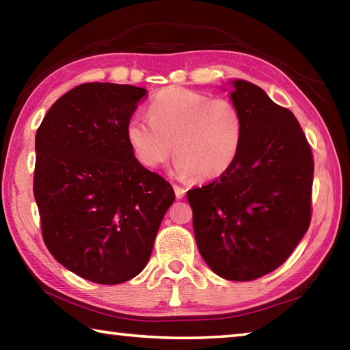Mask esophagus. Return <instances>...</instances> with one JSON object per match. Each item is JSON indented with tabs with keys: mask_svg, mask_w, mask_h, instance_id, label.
<instances>
[{
	"mask_svg": "<svg viewBox=\"0 0 350 350\" xmlns=\"http://www.w3.org/2000/svg\"><path fill=\"white\" fill-rule=\"evenodd\" d=\"M185 191H187L185 188H182L179 185H174V193H176V198L177 199H182L183 196H185Z\"/></svg>",
	"mask_w": 350,
	"mask_h": 350,
	"instance_id": "1",
	"label": "esophagus"
}]
</instances>
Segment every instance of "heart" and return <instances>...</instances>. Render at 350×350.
<instances>
[{
  "mask_svg": "<svg viewBox=\"0 0 350 350\" xmlns=\"http://www.w3.org/2000/svg\"><path fill=\"white\" fill-rule=\"evenodd\" d=\"M244 131V117L234 103L185 88L156 94L148 117L133 116L125 129L128 145L144 167H159L173 151L176 176L199 180H215L232 168Z\"/></svg>",
  "mask_w": 350,
  "mask_h": 350,
  "instance_id": "1",
  "label": "heart"
}]
</instances>
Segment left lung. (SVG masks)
Wrapping results in <instances>:
<instances>
[{
    "mask_svg": "<svg viewBox=\"0 0 350 350\" xmlns=\"http://www.w3.org/2000/svg\"><path fill=\"white\" fill-rule=\"evenodd\" d=\"M228 83L245 123L239 156L187 198L206 265L224 280L252 281L280 267L309 228L313 159L292 112L250 81Z\"/></svg>",
    "mask_w": 350,
    "mask_h": 350,
    "instance_id": "8db88e82",
    "label": "left lung"
}]
</instances>
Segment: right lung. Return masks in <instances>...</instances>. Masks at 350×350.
I'll return each mask as SVG.
<instances>
[{
	"mask_svg": "<svg viewBox=\"0 0 350 350\" xmlns=\"http://www.w3.org/2000/svg\"><path fill=\"white\" fill-rule=\"evenodd\" d=\"M144 88L85 83L51 106L35 135L33 196L41 232L58 262L98 284L137 276L173 187L134 157L126 123Z\"/></svg>",
	"mask_w": 350,
	"mask_h": 350,
	"instance_id": "add662e5",
	"label": "right lung"
}]
</instances>
